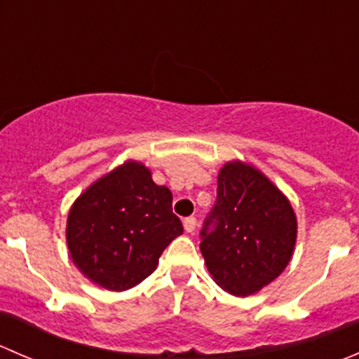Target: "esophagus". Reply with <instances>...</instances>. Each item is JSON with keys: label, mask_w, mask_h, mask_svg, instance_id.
<instances>
[{"label": "esophagus", "mask_w": 359, "mask_h": 359, "mask_svg": "<svg viewBox=\"0 0 359 359\" xmlns=\"http://www.w3.org/2000/svg\"><path fill=\"white\" fill-rule=\"evenodd\" d=\"M184 229L187 233H194V229H196V217H187V219H184Z\"/></svg>", "instance_id": "esophagus-1"}]
</instances>
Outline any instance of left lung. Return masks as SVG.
Returning <instances> with one entry per match:
<instances>
[{
  "label": "left lung",
  "instance_id": "1",
  "mask_svg": "<svg viewBox=\"0 0 359 359\" xmlns=\"http://www.w3.org/2000/svg\"><path fill=\"white\" fill-rule=\"evenodd\" d=\"M297 219L288 198L255 166L229 161L201 229V253L215 283L248 297L276 280L292 259Z\"/></svg>",
  "mask_w": 359,
  "mask_h": 359
}]
</instances>
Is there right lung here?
I'll return each mask as SVG.
<instances>
[{
    "label": "right lung",
    "instance_id": "right-lung-1",
    "mask_svg": "<svg viewBox=\"0 0 359 359\" xmlns=\"http://www.w3.org/2000/svg\"><path fill=\"white\" fill-rule=\"evenodd\" d=\"M182 231L168 187L154 184L142 163L125 161L72 203L66 240L72 262L90 281L123 292L153 274Z\"/></svg>",
    "mask_w": 359,
    "mask_h": 359
}]
</instances>
